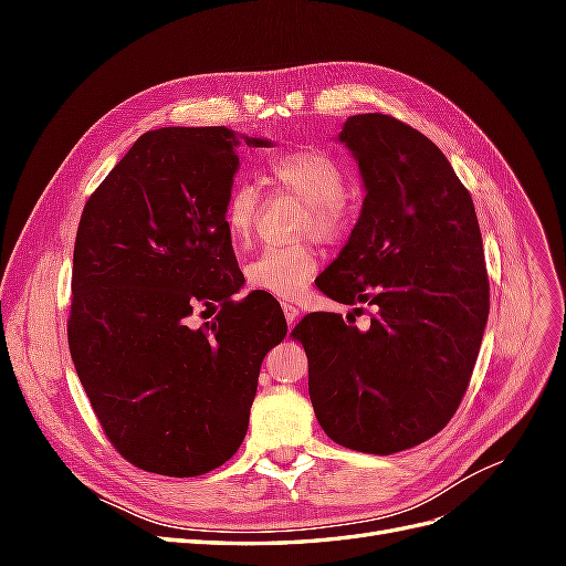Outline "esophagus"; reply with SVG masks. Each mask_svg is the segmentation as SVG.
I'll use <instances>...</instances> for the list:
<instances>
[{"label":"esophagus","mask_w":566,"mask_h":566,"mask_svg":"<svg viewBox=\"0 0 566 566\" xmlns=\"http://www.w3.org/2000/svg\"><path fill=\"white\" fill-rule=\"evenodd\" d=\"M281 306H283V314H285L287 325H290V328H293L295 321H297V316H300V310H297V306H295L293 302H283Z\"/></svg>","instance_id":"obj_1"}]
</instances>
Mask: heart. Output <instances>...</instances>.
Wrapping results in <instances>:
<instances>
[{"label": "heart", "mask_w": 566, "mask_h": 566, "mask_svg": "<svg viewBox=\"0 0 566 566\" xmlns=\"http://www.w3.org/2000/svg\"><path fill=\"white\" fill-rule=\"evenodd\" d=\"M269 175L287 191L306 202L302 231L314 233L325 243H335L347 231V193L349 179L345 167L333 156L316 148L281 153L269 160ZM260 191L250 181H238L229 188L221 208V221L231 243L245 245L254 229ZM318 271V254L312 245H271L243 266L252 290L273 297H297L312 283Z\"/></svg>", "instance_id": "obj_1"}]
</instances>
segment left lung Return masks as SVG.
Instances as JSON below:
<instances>
[{
	"instance_id": "left-lung-1",
	"label": "left lung",
	"mask_w": 566,
	"mask_h": 566,
	"mask_svg": "<svg viewBox=\"0 0 566 566\" xmlns=\"http://www.w3.org/2000/svg\"><path fill=\"white\" fill-rule=\"evenodd\" d=\"M339 142L358 163L366 198L321 290L368 304L370 325L358 331L316 312L293 337L310 358L323 432L339 447L389 455L441 432L465 397L489 318L482 231L468 188L418 129L364 113L347 117Z\"/></svg>"
}]
</instances>
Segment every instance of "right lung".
<instances>
[{
  "label": "right lung",
  "mask_w": 566,
  "mask_h": 566,
  "mask_svg": "<svg viewBox=\"0 0 566 566\" xmlns=\"http://www.w3.org/2000/svg\"><path fill=\"white\" fill-rule=\"evenodd\" d=\"M241 142L273 146L227 127L146 132L82 210L67 347L106 437L146 472L224 465L264 356L287 333L281 306L231 300L245 279L221 208ZM217 305L214 322L187 325Z\"/></svg>",
  "instance_id": "add662e5"
}]
</instances>
